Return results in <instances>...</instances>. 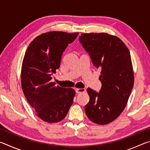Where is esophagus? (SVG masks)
Returning <instances> with one entry per match:
<instances>
[{"label":"esophagus","instance_id":"34e87169","mask_svg":"<svg viewBox=\"0 0 150 150\" xmlns=\"http://www.w3.org/2000/svg\"><path fill=\"white\" fill-rule=\"evenodd\" d=\"M75 91L77 93H84L86 91L85 88H75Z\"/></svg>","mask_w":150,"mask_h":150}]
</instances>
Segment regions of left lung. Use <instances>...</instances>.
I'll return each mask as SVG.
<instances>
[{
	"mask_svg": "<svg viewBox=\"0 0 150 150\" xmlns=\"http://www.w3.org/2000/svg\"><path fill=\"white\" fill-rule=\"evenodd\" d=\"M79 40L100 70L99 92L90 88L89 102L85 111L89 120L98 124L110 123L125 108L134 85L131 56L126 45L115 35L106 33L81 34Z\"/></svg>",
	"mask_w": 150,
	"mask_h": 150,
	"instance_id": "obj_1",
	"label": "left lung"
}]
</instances>
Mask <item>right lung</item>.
Returning <instances> with one entry per match:
<instances>
[{"label":"right lung","instance_id":"obj_1","mask_svg":"<svg viewBox=\"0 0 150 150\" xmlns=\"http://www.w3.org/2000/svg\"><path fill=\"white\" fill-rule=\"evenodd\" d=\"M79 33L50 32L30 43L22 62V88L28 102L40 118L50 123L64 118L73 102L75 91L55 86L52 76L60 67L63 52Z\"/></svg>","mask_w":150,"mask_h":150}]
</instances>
